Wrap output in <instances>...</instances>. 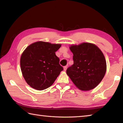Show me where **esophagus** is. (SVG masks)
<instances>
[{
  "label": "esophagus",
  "instance_id": "obj_1",
  "mask_svg": "<svg viewBox=\"0 0 123 123\" xmlns=\"http://www.w3.org/2000/svg\"><path fill=\"white\" fill-rule=\"evenodd\" d=\"M63 69H64V71H66L67 70V66H65L63 67Z\"/></svg>",
  "mask_w": 123,
  "mask_h": 123
}]
</instances>
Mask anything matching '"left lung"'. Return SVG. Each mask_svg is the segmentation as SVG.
Returning <instances> with one entry per match:
<instances>
[{
  "instance_id": "8db88e82",
  "label": "left lung",
  "mask_w": 123,
  "mask_h": 123,
  "mask_svg": "<svg viewBox=\"0 0 123 123\" xmlns=\"http://www.w3.org/2000/svg\"><path fill=\"white\" fill-rule=\"evenodd\" d=\"M74 56V64L67 74L76 87L82 91L95 88L103 80L106 72L105 57L95 44L82 43L69 47Z\"/></svg>"
}]
</instances>
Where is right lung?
<instances>
[{
  "mask_svg": "<svg viewBox=\"0 0 123 123\" xmlns=\"http://www.w3.org/2000/svg\"><path fill=\"white\" fill-rule=\"evenodd\" d=\"M61 44L38 41L28 46L20 57L23 76L31 87L43 90L53 84L63 70L55 55Z\"/></svg>",
  "mask_w": 123,
  "mask_h": 123,
  "instance_id": "1",
  "label": "right lung"
}]
</instances>
